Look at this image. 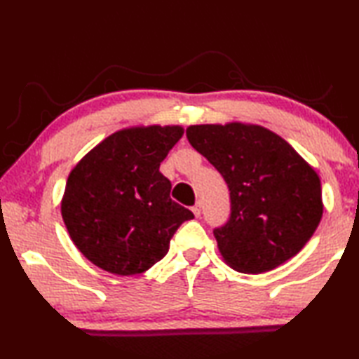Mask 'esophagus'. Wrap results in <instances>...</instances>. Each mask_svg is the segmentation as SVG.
<instances>
[{
	"label": "esophagus",
	"instance_id": "obj_1",
	"mask_svg": "<svg viewBox=\"0 0 359 359\" xmlns=\"http://www.w3.org/2000/svg\"><path fill=\"white\" fill-rule=\"evenodd\" d=\"M193 214H194V217H199V215H201V203H196V204H194L193 205Z\"/></svg>",
	"mask_w": 359,
	"mask_h": 359
}]
</instances>
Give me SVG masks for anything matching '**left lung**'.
<instances>
[{
    "instance_id": "8db88e82",
    "label": "left lung",
    "mask_w": 359,
    "mask_h": 359,
    "mask_svg": "<svg viewBox=\"0 0 359 359\" xmlns=\"http://www.w3.org/2000/svg\"><path fill=\"white\" fill-rule=\"evenodd\" d=\"M187 139L229 188L231 217L214 231L224 263L261 274L299 253L323 217L317 171L261 125H190Z\"/></svg>"
}]
</instances>
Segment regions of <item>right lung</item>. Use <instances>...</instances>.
Returning <instances> with one entry per match:
<instances>
[{
  "label": "right lung",
  "mask_w": 359,
  "mask_h": 359,
  "mask_svg": "<svg viewBox=\"0 0 359 359\" xmlns=\"http://www.w3.org/2000/svg\"><path fill=\"white\" fill-rule=\"evenodd\" d=\"M184 128L133 125L112 133L71 169L62 217L71 241L90 263L115 276L150 269L193 214L169 198L160 172Z\"/></svg>",
  "instance_id": "right-lung-1"
}]
</instances>
